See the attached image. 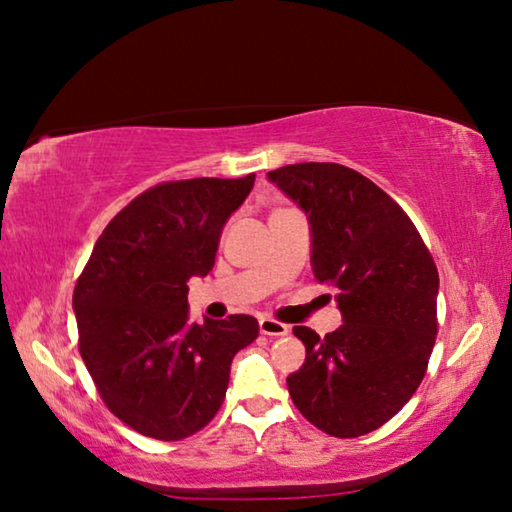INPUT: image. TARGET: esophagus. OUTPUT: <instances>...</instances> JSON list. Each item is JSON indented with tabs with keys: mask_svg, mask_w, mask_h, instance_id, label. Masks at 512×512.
<instances>
[{
	"mask_svg": "<svg viewBox=\"0 0 512 512\" xmlns=\"http://www.w3.org/2000/svg\"><path fill=\"white\" fill-rule=\"evenodd\" d=\"M259 332L266 336H284L289 334V325L277 323L273 318H259Z\"/></svg>",
	"mask_w": 512,
	"mask_h": 512,
	"instance_id": "1",
	"label": "esophagus"
}]
</instances>
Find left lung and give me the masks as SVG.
Returning <instances> with one entry per match:
<instances>
[{
    "mask_svg": "<svg viewBox=\"0 0 512 512\" xmlns=\"http://www.w3.org/2000/svg\"><path fill=\"white\" fill-rule=\"evenodd\" d=\"M266 178L305 212L311 268L336 291L343 325L305 343L287 377L293 404L320 431L357 438L379 429L411 400L436 343L438 271L409 216L359 171L300 162Z\"/></svg>",
    "mask_w": 512,
    "mask_h": 512,
    "instance_id": "8db88e82",
    "label": "left lung"
}]
</instances>
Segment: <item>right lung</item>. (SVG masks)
I'll return each mask as SVG.
<instances>
[{
	"instance_id": "1",
	"label": "right lung",
	"mask_w": 512,
	"mask_h": 512,
	"mask_svg": "<svg viewBox=\"0 0 512 512\" xmlns=\"http://www.w3.org/2000/svg\"><path fill=\"white\" fill-rule=\"evenodd\" d=\"M246 178L164 183L128 203L94 244L72 307L79 350L108 409L137 433L180 440L221 409L230 363L253 343V316L189 320L187 282L214 268Z\"/></svg>"
}]
</instances>
